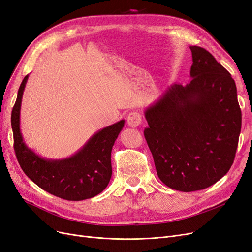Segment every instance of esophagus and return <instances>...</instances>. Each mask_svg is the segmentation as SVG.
Listing matches in <instances>:
<instances>
[{
    "label": "esophagus",
    "mask_w": 252,
    "mask_h": 252,
    "mask_svg": "<svg viewBox=\"0 0 252 252\" xmlns=\"http://www.w3.org/2000/svg\"><path fill=\"white\" fill-rule=\"evenodd\" d=\"M127 123L130 127L135 128L142 123V116L137 112H131L127 117Z\"/></svg>",
    "instance_id": "34e87169"
}]
</instances>
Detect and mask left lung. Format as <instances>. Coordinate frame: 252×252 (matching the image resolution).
Here are the masks:
<instances>
[{"instance_id":"8db88e82","label":"left lung","mask_w":252,"mask_h":252,"mask_svg":"<svg viewBox=\"0 0 252 252\" xmlns=\"http://www.w3.org/2000/svg\"><path fill=\"white\" fill-rule=\"evenodd\" d=\"M190 50V82L168 86L145 109L144 133L157 175L183 192L208 188L228 172L242 123L229 72L205 48Z\"/></svg>"}]
</instances>
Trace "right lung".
Wrapping results in <instances>:
<instances>
[{"mask_svg":"<svg viewBox=\"0 0 252 252\" xmlns=\"http://www.w3.org/2000/svg\"><path fill=\"white\" fill-rule=\"evenodd\" d=\"M29 74L18 89L11 114L14 150L24 173L46 192L67 200H83L101 193L112 177L110 155L125 120L94 133L70 157L48 159L25 143L21 131V107Z\"/></svg>","mask_w":252,"mask_h":252,"instance_id":"right-lung-1","label":"right lung"}]
</instances>
